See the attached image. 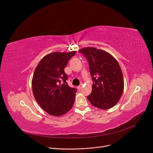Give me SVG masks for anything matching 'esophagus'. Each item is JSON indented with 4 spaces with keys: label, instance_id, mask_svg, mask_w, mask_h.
<instances>
[{
    "label": "esophagus",
    "instance_id": "esophagus-1",
    "mask_svg": "<svg viewBox=\"0 0 153 153\" xmlns=\"http://www.w3.org/2000/svg\"><path fill=\"white\" fill-rule=\"evenodd\" d=\"M82 88V84H81V85H80L79 86H78L77 87V89H78V90H80Z\"/></svg>",
    "mask_w": 153,
    "mask_h": 153
}]
</instances>
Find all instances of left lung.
Instances as JSON below:
<instances>
[{"mask_svg": "<svg viewBox=\"0 0 153 153\" xmlns=\"http://www.w3.org/2000/svg\"><path fill=\"white\" fill-rule=\"evenodd\" d=\"M89 62L93 84L87 96L90 103L102 110L112 108L121 98L124 90V79L117 61L106 51L94 47L79 50Z\"/></svg>", "mask_w": 153, "mask_h": 153, "instance_id": "1", "label": "left lung"}]
</instances>
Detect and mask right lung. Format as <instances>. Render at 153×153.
Wrapping results in <instances>:
<instances>
[{
    "label": "right lung",
    "mask_w": 153,
    "mask_h": 153,
    "mask_svg": "<svg viewBox=\"0 0 153 153\" xmlns=\"http://www.w3.org/2000/svg\"><path fill=\"white\" fill-rule=\"evenodd\" d=\"M76 52L49 53L43 57L35 69L32 80L34 98L51 115L61 116L66 114L75 102L76 90L68 86L64 68Z\"/></svg>",
    "instance_id": "right-lung-1"
}]
</instances>
